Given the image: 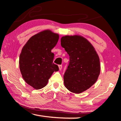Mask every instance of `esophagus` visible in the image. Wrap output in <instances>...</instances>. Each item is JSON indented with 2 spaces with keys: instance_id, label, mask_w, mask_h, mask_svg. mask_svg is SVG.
I'll return each instance as SVG.
<instances>
[{
  "instance_id": "obj_1",
  "label": "esophagus",
  "mask_w": 121,
  "mask_h": 121,
  "mask_svg": "<svg viewBox=\"0 0 121 121\" xmlns=\"http://www.w3.org/2000/svg\"><path fill=\"white\" fill-rule=\"evenodd\" d=\"M62 65H59V70H61V69H62Z\"/></svg>"
}]
</instances>
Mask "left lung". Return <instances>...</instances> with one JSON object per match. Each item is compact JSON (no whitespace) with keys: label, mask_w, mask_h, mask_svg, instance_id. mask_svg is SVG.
<instances>
[{"label":"left lung","mask_w":121,"mask_h":121,"mask_svg":"<svg viewBox=\"0 0 121 121\" xmlns=\"http://www.w3.org/2000/svg\"><path fill=\"white\" fill-rule=\"evenodd\" d=\"M61 45L70 59L63 76L65 87L71 92L81 93L97 81L100 73L99 56L89 41L80 35L63 36Z\"/></svg>","instance_id":"obj_1"}]
</instances>
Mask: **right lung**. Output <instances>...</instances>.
<instances>
[{"instance_id": "1", "label": "right lung", "mask_w": 121, "mask_h": 121, "mask_svg": "<svg viewBox=\"0 0 121 121\" xmlns=\"http://www.w3.org/2000/svg\"><path fill=\"white\" fill-rule=\"evenodd\" d=\"M59 39V34L45 30L32 36L22 49L20 70L24 80L35 89L45 86L53 72L59 70L51 52Z\"/></svg>"}]
</instances>
